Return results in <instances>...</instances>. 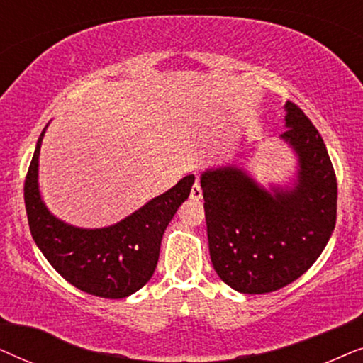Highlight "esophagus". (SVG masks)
I'll list each match as a JSON object with an SVG mask.
<instances>
[{"mask_svg":"<svg viewBox=\"0 0 363 363\" xmlns=\"http://www.w3.org/2000/svg\"><path fill=\"white\" fill-rule=\"evenodd\" d=\"M191 199H192V201H201V199H202V189H201L199 182H194V186H192V189H191Z\"/></svg>","mask_w":363,"mask_h":363,"instance_id":"obj_1","label":"esophagus"}]
</instances>
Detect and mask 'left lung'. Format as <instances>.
<instances>
[{"mask_svg":"<svg viewBox=\"0 0 363 363\" xmlns=\"http://www.w3.org/2000/svg\"><path fill=\"white\" fill-rule=\"evenodd\" d=\"M280 138L297 156L292 187L259 186L244 169L224 166L201 176L211 260L227 286L267 294L312 267L337 219V179L323 139L303 111L286 103Z\"/></svg>","mask_w":363,"mask_h":363,"instance_id":"obj_1","label":"left lung"}]
</instances>
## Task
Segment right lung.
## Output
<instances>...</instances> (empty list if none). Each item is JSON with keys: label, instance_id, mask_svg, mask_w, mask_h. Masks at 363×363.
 <instances>
[{"label": "right lung", "instance_id": "1", "mask_svg": "<svg viewBox=\"0 0 363 363\" xmlns=\"http://www.w3.org/2000/svg\"><path fill=\"white\" fill-rule=\"evenodd\" d=\"M46 128L38 139L24 181V204L33 239L56 272L79 291L103 298L131 296L152 277L164 230L189 197L196 177L192 174L182 177L172 189L114 225L103 229L69 225L48 211L38 186Z\"/></svg>", "mask_w": 363, "mask_h": 363}]
</instances>
